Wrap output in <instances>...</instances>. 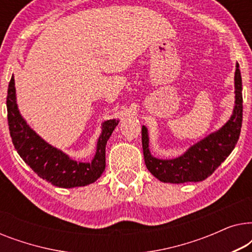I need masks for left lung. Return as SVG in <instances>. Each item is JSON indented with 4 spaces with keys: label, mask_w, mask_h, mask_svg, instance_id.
Listing matches in <instances>:
<instances>
[{
    "label": "left lung",
    "mask_w": 252,
    "mask_h": 252,
    "mask_svg": "<svg viewBox=\"0 0 252 252\" xmlns=\"http://www.w3.org/2000/svg\"><path fill=\"white\" fill-rule=\"evenodd\" d=\"M235 105L233 115L221 128L211 133L191 146L180 157L174 159H158L149 150V136L146 126H142V148L146 166L154 177L161 182L185 184L198 182L210 177L219 165L229 156L239 141L243 116L242 78L236 64Z\"/></svg>",
    "instance_id": "1"
}]
</instances>
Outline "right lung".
Returning <instances> with one entry per match:
<instances>
[{"mask_svg":"<svg viewBox=\"0 0 252 252\" xmlns=\"http://www.w3.org/2000/svg\"><path fill=\"white\" fill-rule=\"evenodd\" d=\"M6 110L10 136L15 149L43 180L61 188L81 187L95 182L104 172L105 146L119 120L110 119L102 124V133L97 140L94 158L91 163H80L50 146L27 125L17 106L13 75L9 82Z\"/></svg>","mask_w":252,"mask_h":252,"instance_id":"obj_1","label":"right lung"}]
</instances>
